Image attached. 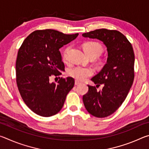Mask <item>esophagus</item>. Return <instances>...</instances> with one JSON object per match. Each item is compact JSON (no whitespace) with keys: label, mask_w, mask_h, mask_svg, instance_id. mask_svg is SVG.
I'll return each mask as SVG.
<instances>
[{"label":"esophagus","mask_w":149,"mask_h":149,"mask_svg":"<svg viewBox=\"0 0 149 149\" xmlns=\"http://www.w3.org/2000/svg\"><path fill=\"white\" fill-rule=\"evenodd\" d=\"M79 84H81V82H79V81L75 80V85H79Z\"/></svg>","instance_id":"1"}]
</instances>
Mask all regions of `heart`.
I'll use <instances>...</instances> for the list:
<instances>
[{
    "instance_id": "b5f03b06",
    "label": "heart",
    "mask_w": 149,
    "mask_h": 149,
    "mask_svg": "<svg viewBox=\"0 0 149 149\" xmlns=\"http://www.w3.org/2000/svg\"><path fill=\"white\" fill-rule=\"evenodd\" d=\"M83 48L85 53L91 58H95L102 54L103 52V47L99 42L95 41H89L85 42L83 45ZM70 47H68L63 52L62 57L64 60H66L68 53ZM102 62V60H100ZM94 73V70L91 68H85L82 66H76L70 69L68 75L77 81H84L87 78L91 76Z\"/></svg>"
}]
</instances>
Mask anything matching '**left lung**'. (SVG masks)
Returning a JSON list of instances; mask_svg holds the SVG:
<instances>
[{
	"mask_svg": "<svg viewBox=\"0 0 149 149\" xmlns=\"http://www.w3.org/2000/svg\"><path fill=\"white\" fill-rule=\"evenodd\" d=\"M97 39L107 47V63L91 80L97 87L88 85L89 91L83 96L88 112L97 118H105L114 113L127 97L134 79L135 55L132 45L125 35L116 30L99 29L83 33Z\"/></svg>",
	"mask_w": 149,
	"mask_h": 149,
	"instance_id": "8db88e82",
	"label": "left lung"
}]
</instances>
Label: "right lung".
<instances>
[{
    "instance_id": "1",
    "label": "right lung",
    "mask_w": 149,
    "mask_h": 149,
    "mask_svg": "<svg viewBox=\"0 0 149 149\" xmlns=\"http://www.w3.org/2000/svg\"><path fill=\"white\" fill-rule=\"evenodd\" d=\"M78 35L50 29L36 30L19 49L16 63L17 86L24 102L37 115L50 117L56 114L74 87L72 77H61L56 84H50L49 78L64 71L59 49Z\"/></svg>"
}]
</instances>
